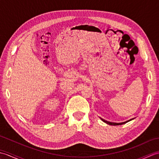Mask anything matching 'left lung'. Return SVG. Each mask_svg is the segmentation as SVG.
Wrapping results in <instances>:
<instances>
[{"label": "left lung", "instance_id": "left-lung-1", "mask_svg": "<svg viewBox=\"0 0 159 159\" xmlns=\"http://www.w3.org/2000/svg\"><path fill=\"white\" fill-rule=\"evenodd\" d=\"M102 120L103 121H104V122H105V123H107V124H109V125H113V126H117V125L124 124L126 123V122H128V121H130V120H130L126 121H124V122H121V123H113V122H109V121H107L104 120H102Z\"/></svg>", "mask_w": 159, "mask_h": 159}]
</instances>
